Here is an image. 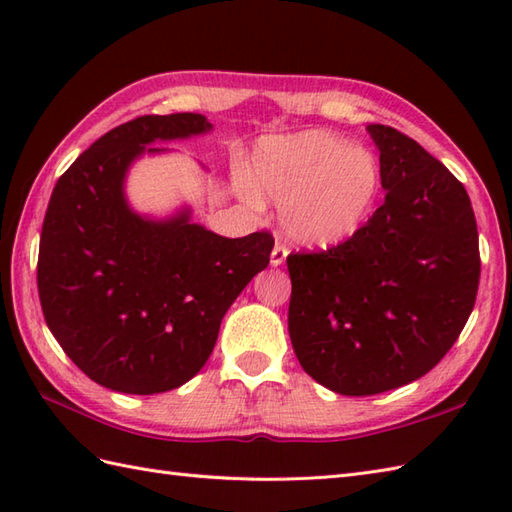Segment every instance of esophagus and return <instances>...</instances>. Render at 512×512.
<instances>
[{"instance_id": "1", "label": "esophagus", "mask_w": 512, "mask_h": 512, "mask_svg": "<svg viewBox=\"0 0 512 512\" xmlns=\"http://www.w3.org/2000/svg\"><path fill=\"white\" fill-rule=\"evenodd\" d=\"M286 257H288V246L277 242L275 248H273V253H270V264H273V266H281V264L286 262Z\"/></svg>"}]
</instances>
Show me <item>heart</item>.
Instances as JSON below:
<instances>
[{
	"label": "heart",
	"mask_w": 512,
	"mask_h": 512,
	"mask_svg": "<svg viewBox=\"0 0 512 512\" xmlns=\"http://www.w3.org/2000/svg\"><path fill=\"white\" fill-rule=\"evenodd\" d=\"M380 180V162L372 151L314 129L264 140L239 189L253 204L262 202V195L279 204L281 224L295 242L332 248L365 224Z\"/></svg>",
	"instance_id": "1"
}]
</instances>
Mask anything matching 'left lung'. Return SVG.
I'll return each instance as SVG.
<instances>
[{
	"label": "left lung",
	"instance_id": "left-lung-1",
	"mask_svg": "<svg viewBox=\"0 0 512 512\" xmlns=\"http://www.w3.org/2000/svg\"><path fill=\"white\" fill-rule=\"evenodd\" d=\"M385 202L347 242L290 253L288 332L336 394L372 396L436 367L469 321L480 244L464 184L416 140L367 125Z\"/></svg>",
	"mask_w": 512,
	"mask_h": 512
}]
</instances>
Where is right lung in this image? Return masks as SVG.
Instances as JSON below:
<instances>
[{
  "label": "right lung",
  "instance_id": "right-lung-1",
  "mask_svg": "<svg viewBox=\"0 0 512 512\" xmlns=\"http://www.w3.org/2000/svg\"><path fill=\"white\" fill-rule=\"evenodd\" d=\"M202 114L138 116L114 127L54 184L37 286L54 339L94 383L162 394L200 372L239 292L270 262L266 231L228 239L184 209L149 220L129 209L125 176L156 140L211 132Z\"/></svg>",
  "mask_w": 512,
  "mask_h": 512
}]
</instances>
